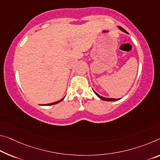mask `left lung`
Here are the masks:
<instances>
[{
  "mask_svg": "<svg viewBox=\"0 0 160 160\" xmlns=\"http://www.w3.org/2000/svg\"><path fill=\"white\" fill-rule=\"evenodd\" d=\"M118 28H119L120 29V30L122 31L123 32H124V33H127V31L126 30H124V29L123 28H122L121 26H118ZM93 91H94V90H93ZM94 92L95 93V94L97 95L98 97L100 98L101 99H102V100H104V101H107V102H112V101H117V100L120 99H112V98H106V97H102V96H100L99 94H98L97 93L95 92V91H94Z\"/></svg>",
  "mask_w": 160,
  "mask_h": 160,
  "instance_id": "8db88e82",
  "label": "left lung"
}]
</instances>
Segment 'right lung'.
I'll return each mask as SVG.
<instances>
[{
  "label": "right lung",
  "instance_id": "obj_1",
  "mask_svg": "<svg viewBox=\"0 0 160 160\" xmlns=\"http://www.w3.org/2000/svg\"><path fill=\"white\" fill-rule=\"evenodd\" d=\"M63 99H64V97L63 98V99H61V100H59V101H57V102H53V103H51V104H43V105H45V106H49V105H53V104H58V103H59V102H61V101H62Z\"/></svg>",
  "mask_w": 160,
  "mask_h": 160
}]
</instances>
